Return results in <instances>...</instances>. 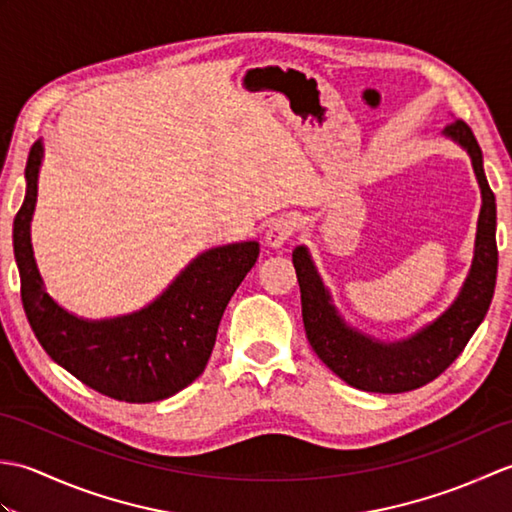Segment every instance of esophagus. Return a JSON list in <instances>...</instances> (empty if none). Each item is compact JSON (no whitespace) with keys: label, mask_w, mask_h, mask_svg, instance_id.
<instances>
[{"label":"esophagus","mask_w":512,"mask_h":512,"mask_svg":"<svg viewBox=\"0 0 512 512\" xmlns=\"http://www.w3.org/2000/svg\"><path fill=\"white\" fill-rule=\"evenodd\" d=\"M295 226H297V222H295V217H292V215L275 217V220L268 224L266 244L273 246V248L284 246L288 239L292 237V233H295Z\"/></svg>","instance_id":"1"}]
</instances>
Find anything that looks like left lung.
I'll return each mask as SVG.
<instances>
[{
	"label": "left lung",
	"instance_id": "left-lung-1",
	"mask_svg": "<svg viewBox=\"0 0 512 512\" xmlns=\"http://www.w3.org/2000/svg\"><path fill=\"white\" fill-rule=\"evenodd\" d=\"M444 134L469 151L477 182L482 189V211L477 220L475 257L466 284L453 306L442 317L402 343H376L347 328L334 312L330 295L314 270L308 250L299 246L292 253L301 288L303 328L321 361L347 385L376 394H402L431 383L447 369L469 343L477 325L491 306L497 279V209L495 193L488 187L482 167V149L462 118L453 121Z\"/></svg>",
	"mask_w": 512,
	"mask_h": 512
}]
</instances>
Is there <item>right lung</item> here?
Segmentation results:
<instances>
[{
	"label": "right lung",
	"instance_id": "right-lung-1",
	"mask_svg": "<svg viewBox=\"0 0 512 512\" xmlns=\"http://www.w3.org/2000/svg\"><path fill=\"white\" fill-rule=\"evenodd\" d=\"M41 151V143L30 147L26 198L13 224L21 303L37 341L54 363L103 396L143 405L178 394L209 363L217 325L233 292L255 266L259 244H231L200 255L165 295L129 317L76 319L41 288L32 257L30 217L37 202Z\"/></svg>",
	"mask_w": 512,
	"mask_h": 512
}]
</instances>
